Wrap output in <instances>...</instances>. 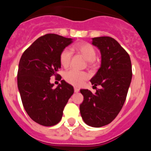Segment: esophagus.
Returning <instances> with one entry per match:
<instances>
[{"instance_id": "esophagus-1", "label": "esophagus", "mask_w": 151, "mask_h": 151, "mask_svg": "<svg viewBox=\"0 0 151 151\" xmlns=\"http://www.w3.org/2000/svg\"><path fill=\"white\" fill-rule=\"evenodd\" d=\"M74 91L76 92V93H77V92L79 91V88H77V87H75L74 88Z\"/></svg>"}]
</instances>
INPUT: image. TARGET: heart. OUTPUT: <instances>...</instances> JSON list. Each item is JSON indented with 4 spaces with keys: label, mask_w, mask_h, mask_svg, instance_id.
<instances>
[{
    "label": "heart",
    "mask_w": 151,
    "mask_h": 151,
    "mask_svg": "<svg viewBox=\"0 0 151 151\" xmlns=\"http://www.w3.org/2000/svg\"><path fill=\"white\" fill-rule=\"evenodd\" d=\"M72 50L80 52L85 58L88 61H93L95 59L97 53L94 47L91 44L87 42L77 44L72 47ZM72 57V52L69 48H65L62 50L60 55V62L63 67L69 66ZM64 78L68 83L75 86H80L88 78V75L84 72L78 71L76 69H69L64 74Z\"/></svg>",
    "instance_id": "b5f03b06"
}]
</instances>
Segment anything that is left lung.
<instances>
[{"instance_id": "1", "label": "left lung", "mask_w": 151, "mask_h": 151, "mask_svg": "<svg viewBox=\"0 0 151 151\" xmlns=\"http://www.w3.org/2000/svg\"><path fill=\"white\" fill-rule=\"evenodd\" d=\"M92 45L99 49L101 65L91 79L93 87L101 86L92 94L81 89L84 97L80 113L84 122L92 127H102L117 116L125 103L132 72L129 54L118 41L108 36L92 38Z\"/></svg>"}]
</instances>
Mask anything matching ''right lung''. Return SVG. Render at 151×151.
Here are the masks:
<instances>
[{
	"instance_id": "1",
	"label": "right lung",
	"mask_w": 151,
	"mask_h": 151,
	"mask_svg": "<svg viewBox=\"0 0 151 151\" xmlns=\"http://www.w3.org/2000/svg\"><path fill=\"white\" fill-rule=\"evenodd\" d=\"M72 42V38L45 35L24 51L19 60L17 85L22 105L29 117L44 126L61 120L64 107L74 92L64 80L56 88L50 82L52 76H60L57 73L61 67L60 55Z\"/></svg>"
}]
</instances>
